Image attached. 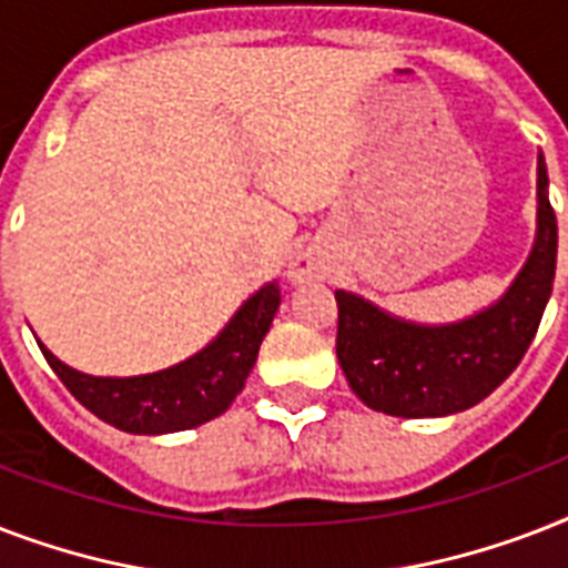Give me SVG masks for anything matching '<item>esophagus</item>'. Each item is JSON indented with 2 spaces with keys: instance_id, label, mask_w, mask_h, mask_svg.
I'll use <instances>...</instances> for the list:
<instances>
[{
  "instance_id": "obj_1",
  "label": "esophagus",
  "mask_w": 568,
  "mask_h": 568,
  "mask_svg": "<svg viewBox=\"0 0 568 568\" xmlns=\"http://www.w3.org/2000/svg\"><path fill=\"white\" fill-rule=\"evenodd\" d=\"M318 274V267H315V262H310V258H301V262H294L292 271H288V276H292L294 283H303V280H310V276Z\"/></svg>"
}]
</instances>
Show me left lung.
Here are the masks:
<instances>
[{
    "instance_id": "8db88e82",
    "label": "left lung",
    "mask_w": 568,
    "mask_h": 568,
    "mask_svg": "<svg viewBox=\"0 0 568 568\" xmlns=\"http://www.w3.org/2000/svg\"><path fill=\"white\" fill-rule=\"evenodd\" d=\"M557 267V217L537 159V239L510 288L454 324H418L338 288L336 354L354 395L397 418L463 413L516 372L537 336Z\"/></svg>"
}]
</instances>
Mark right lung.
<instances>
[{
	"instance_id": "right-lung-1",
	"label": "right lung",
	"mask_w": 568,
	"mask_h": 568,
	"mask_svg": "<svg viewBox=\"0 0 568 568\" xmlns=\"http://www.w3.org/2000/svg\"><path fill=\"white\" fill-rule=\"evenodd\" d=\"M280 310V285L265 283L217 336L164 372L138 377H93L64 365L52 351L40 345L49 368L70 388V395L111 427L138 436L180 433L212 422L230 409L247 374L253 372L258 345Z\"/></svg>"
}]
</instances>
